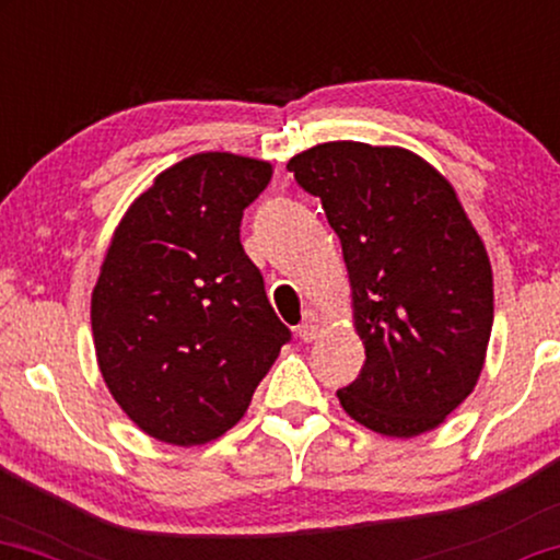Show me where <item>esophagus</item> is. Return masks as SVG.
I'll use <instances>...</instances> for the list:
<instances>
[{
  "label": "esophagus",
  "mask_w": 560,
  "mask_h": 560,
  "mask_svg": "<svg viewBox=\"0 0 560 560\" xmlns=\"http://www.w3.org/2000/svg\"><path fill=\"white\" fill-rule=\"evenodd\" d=\"M317 332H320V315H317L315 310H304L302 323L296 325V336H300L302 341H315Z\"/></svg>",
  "instance_id": "1"
}]
</instances>
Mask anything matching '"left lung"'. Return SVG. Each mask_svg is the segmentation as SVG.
Listing matches in <instances>:
<instances>
[{
	"label": "left lung",
	"mask_w": 560,
	"mask_h": 560,
	"mask_svg": "<svg viewBox=\"0 0 560 560\" xmlns=\"http://www.w3.org/2000/svg\"><path fill=\"white\" fill-rule=\"evenodd\" d=\"M341 240L364 364L338 390L353 421L410 439L476 390L493 325L486 245L439 170L406 147L325 141L289 160Z\"/></svg>",
	"instance_id": "8db88e82"
}]
</instances>
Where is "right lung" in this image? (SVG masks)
<instances>
[{
  "label": "right lung",
  "instance_id": "obj_1",
  "mask_svg": "<svg viewBox=\"0 0 560 560\" xmlns=\"http://www.w3.org/2000/svg\"><path fill=\"white\" fill-rule=\"evenodd\" d=\"M271 175L266 160L190 154L113 230L90 300L95 357L113 400L160 442L196 447L230 431L289 341L240 243Z\"/></svg>",
  "mask_w": 560,
  "mask_h": 560
}]
</instances>
